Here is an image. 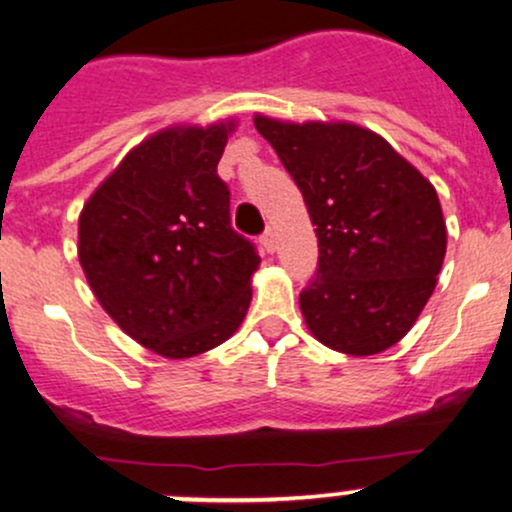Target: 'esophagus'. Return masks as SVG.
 Here are the masks:
<instances>
[{"label": "esophagus", "instance_id": "1", "mask_svg": "<svg viewBox=\"0 0 512 512\" xmlns=\"http://www.w3.org/2000/svg\"><path fill=\"white\" fill-rule=\"evenodd\" d=\"M262 247H265L267 252H274V247H277V235H274V228H267L265 235L260 238Z\"/></svg>", "mask_w": 512, "mask_h": 512}]
</instances>
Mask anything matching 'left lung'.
Returning <instances> with one entry per match:
<instances>
[{
    "mask_svg": "<svg viewBox=\"0 0 512 512\" xmlns=\"http://www.w3.org/2000/svg\"><path fill=\"white\" fill-rule=\"evenodd\" d=\"M301 189L318 235L316 277L299 303L313 338L367 357L396 345L432 296L447 250L435 187L355 123L255 116Z\"/></svg>",
    "mask_w": 512,
    "mask_h": 512,
    "instance_id": "1",
    "label": "left lung"
}]
</instances>
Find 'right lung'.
I'll return each instance as SVG.
<instances>
[{
    "instance_id": "obj_1",
    "label": "right lung",
    "mask_w": 512,
    "mask_h": 512,
    "mask_svg": "<svg viewBox=\"0 0 512 512\" xmlns=\"http://www.w3.org/2000/svg\"><path fill=\"white\" fill-rule=\"evenodd\" d=\"M233 121L174 126L136 145L80 213V265L123 333L155 355L213 350L243 323L260 265L230 228L216 167Z\"/></svg>"
}]
</instances>
